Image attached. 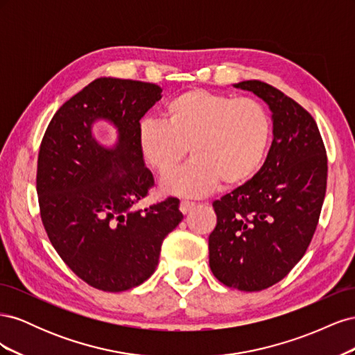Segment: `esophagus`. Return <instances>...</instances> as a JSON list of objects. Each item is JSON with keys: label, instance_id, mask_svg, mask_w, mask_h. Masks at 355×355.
I'll return each mask as SVG.
<instances>
[{"label": "esophagus", "instance_id": "esophagus-1", "mask_svg": "<svg viewBox=\"0 0 355 355\" xmlns=\"http://www.w3.org/2000/svg\"><path fill=\"white\" fill-rule=\"evenodd\" d=\"M194 206H196V202H192V201H180L179 210L184 213V214H187L189 210L194 209Z\"/></svg>", "mask_w": 355, "mask_h": 355}]
</instances>
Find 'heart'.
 Here are the masks:
<instances>
[{"label":"heart","mask_w":355,"mask_h":355,"mask_svg":"<svg viewBox=\"0 0 355 355\" xmlns=\"http://www.w3.org/2000/svg\"><path fill=\"white\" fill-rule=\"evenodd\" d=\"M271 116L252 98L192 89L171 98L164 120L144 118L137 142L146 163L170 175L188 153L189 164L161 182L166 194L202 197L240 187L259 171L271 141Z\"/></svg>","instance_id":"1"}]
</instances>
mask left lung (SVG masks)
Returning a JSON list of instances; mask_svg holds the SVG:
<instances>
[{"label": "left lung", "instance_id": "8db88e82", "mask_svg": "<svg viewBox=\"0 0 355 355\" xmlns=\"http://www.w3.org/2000/svg\"><path fill=\"white\" fill-rule=\"evenodd\" d=\"M272 112V144L252 180L213 202L209 237L213 275L228 287L259 292L302 259L315 232L327 185V157L308 111L259 80L234 84Z\"/></svg>", "mask_w": 355, "mask_h": 355}]
</instances>
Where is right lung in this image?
I'll return each instance as SVG.
<instances>
[{
	"instance_id": "obj_1",
	"label": "right lung",
	"mask_w": 355,
	"mask_h": 355,
	"mask_svg": "<svg viewBox=\"0 0 355 355\" xmlns=\"http://www.w3.org/2000/svg\"><path fill=\"white\" fill-rule=\"evenodd\" d=\"M161 92L151 83L98 78L60 106L42 137L37 168L42 225L63 262L103 292L148 280L161 243L184 219L173 197L135 209L154 187L139 149V121ZM102 119L117 130L114 147L92 135V124Z\"/></svg>"
}]
</instances>
